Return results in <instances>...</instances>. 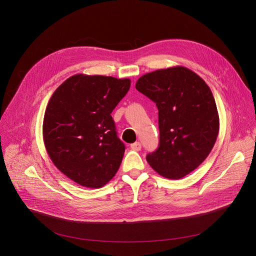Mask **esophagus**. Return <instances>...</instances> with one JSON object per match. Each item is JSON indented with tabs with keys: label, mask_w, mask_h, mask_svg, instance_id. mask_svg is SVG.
<instances>
[{
	"label": "esophagus",
	"mask_w": 256,
	"mask_h": 256,
	"mask_svg": "<svg viewBox=\"0 0 256 256\" xmlns=\"http://www.w3.org/2000/svg\"><path fill=\"white\" fill-rule=\"evenodd\" d=\"M130 148L134 151H140L142 149V144L140 142H136L130 144Z\"/></svg>",
	"instance_id": "esophagus-1"
}]
</instances>
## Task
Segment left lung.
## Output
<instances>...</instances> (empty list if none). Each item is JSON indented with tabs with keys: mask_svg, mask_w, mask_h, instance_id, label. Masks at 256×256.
<instances>
[{
	"mask_svg": "<svg viewBox=\"0 0 256 256\" xmlns=\"http://www.w3.org/2000/svg\"><path fill=\"white\" fill-rule=\"evenodd\" d=\"M136 89L159 110L160 144L148 163L165 178L184 177L208 156L220 128L210 87L194 70L175 66L142 75Z\"/></svg>",
	"mask_w": 256,
	"mask_h": 256,
	"instance_id": "obj_1",
	"label": "left lung"
}]
</instances>
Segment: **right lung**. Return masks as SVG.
<instances>
[{"mask_svg": "<svg viewBox=\"0 0 256 256\" xmlns=\"http://www.w3.org/2000/svg\"><path fill=\"white\" fill-rule=\"evenodd\" d=\"M130 80L77 74L52 95L44 118L46 152L66 177L100 188L116 174L124 154L112 112L130 90Z\"/></svg>", "mask_w": 256, "mask_h": 256, "instance_id": "add662e5", "label": "right lung"}]
</instances>
